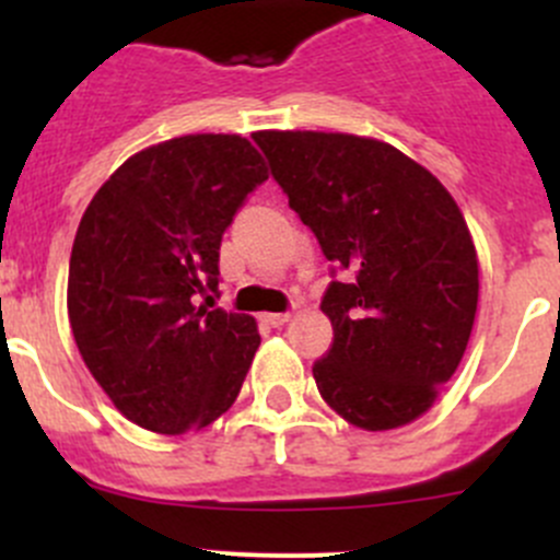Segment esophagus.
Here are the masks:
<instances>
[{
  "instance_id": "1",
  "label": "esophagus",
  "mask_w": 560,
  "mask_h": 560,
  "mask_svg": "<svg viewBox=\"0 0 560 560\" xmlns=\"http://www.w3.org/2000/svg\"><path fill=\"white\" fill-rule=\"evenodd\" d=\"M262 319L268 322V325L281 327V325H287V322L292 319V314H262Z\"/></svg>"
}]
</instances>
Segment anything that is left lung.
Instances as JSON below:
<instances>
[{
	"mask_svg": "<svg viewBox=\"0 0 560 560\" xmlns=\"http://www.w3.org/2000/svg\"><path fill=\"white\" fill-rule=\"evenodd\" d=\"M254 140L343 270L322 298L332 347L314 363L319 395L365 431L409 425L460 365L477 316V248L460 208L436 175L382 140L276 129Z\"/></svg>",
	"mask_w": 560,
	"mask_h": 560,
	"instance_id": "left-lung-1",
	"label": "left lung"
}]
</instances>
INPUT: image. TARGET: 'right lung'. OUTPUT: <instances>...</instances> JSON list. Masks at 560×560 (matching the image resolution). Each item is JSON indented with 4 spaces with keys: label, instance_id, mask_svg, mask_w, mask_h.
<instances>
[{
    "label": "right lung",
    "instance_id": "add662e5",
    "mask_svg": "<svg viewBox=\"0 0 560 560\" xmlns=\"http://www.w3.org/2000/svg\"><path fill=\"white\" fill-rule=\"evenodd\" d=\"M265 178L241 135H184L129 156L78 224L72 336L113 406L145 431H200L238 398L257 322L200 298L219 290L224 230Z\"/></svg>",
    "mask_w": 560,
    "mask_h": 560
}]
</instances>
